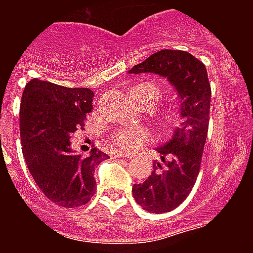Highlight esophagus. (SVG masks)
I'll return each instance as SVG.
<instances>
[{"label":"esophagus","instance_id":"1","mask_svg":"<svg viewBox=\"0 0 253 253\" xmlns=\"http://www.w3.org/2000/svg\"><path fill=\"white\" fill-rule=\"evenodd\" d=\"M110 156H111V158H115V159H118V158H130L128 155L122 154V152H111Z\"/></svg>","mask_w":253,"mask_h":253}]
</instances>
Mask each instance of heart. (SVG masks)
<instances>
[{"label": "heart", "mask_w": 253, "mask_h": 253, "mask_svg": "<svg viewBox=\"0 0 253 253\" xmlns=\"http://www.w3.org/2000/svg\"><path fill=\"white\" fill-rule=\"evenodd\" d=\"M131 95L146 110H152L164 97V90L158 83L143 81L131 89ZM160 130L164 134H172L182 126L184 115L178 106H167L156 115ZM111 148L117 152H135L151 142V132L144 128H122L110 135Z\"/></svg>", "instance_id": "heart-1"}]
</instances>
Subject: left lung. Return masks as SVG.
I'll return each mask as SVG.
<instances>
[{
  "instance_id": "8db88e82",
  "label": "left lung",
  "mask_w": 253,
  "mask_h": 253,
  "mask_svg": "<svg viewBox=\"0 0 253 253\" xmlns=\"http://www.w3.org/2000/svg\"><path fill=\"white\" fill-rule=\"evenodd\" d=\"M130 73H158L167 77L181 97L184 123L166 146L158 148L164 164L154 163L151 176L134 184L132 196L146 211L164 214L178 208L200 174L210 119L211 86L206 67L180 49H162L135 65Z\"/></svg>"
}]
</instances>
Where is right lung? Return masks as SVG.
<instances>
[{
    "instance_id": "right-lung-1",
    "label": "right lung",
    "mask_w": 253,
    "mask_h": 253,
    "mask_svg": "<svg viewBox=\"0 0 253 253\" xmlns=\"http://www.w3.org/2000/svg\"><path fill=\"white\" fill-rule=\"evenodd\" d=\"M94 93L33 79L25 86L19 111L22 154L34 181L61 208L86 205L95 192L94 168L109 156L98 148L90 156L73 154L71 139L84 130Z\"/></svg>"
}]
</instances>
